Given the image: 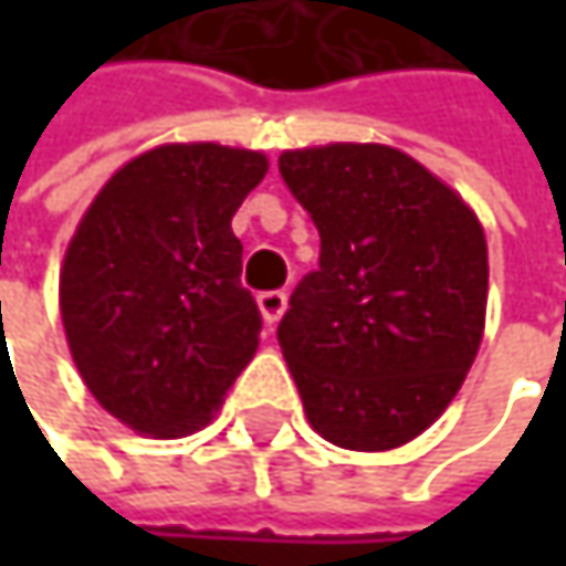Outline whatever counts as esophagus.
Returning a JSON list of instances; mask_svg holds the SVG:
<instances>
[{
    "label": "esophagus",
    "mask_w": 566,
    "mask_h": 566,
    "mask_svg": "<svg viewBox=\"0 0 566 566\" xmlns=\"http://www.w3.org/2000/svg\"><path fill=\"white\" fill-rule=\"evenodd\" d=\"M284 307H287V294H284V291H262V294H259V311H262V317H265L269 324H279Z\"/></svg>",
    "instance_id": "1"
}]
</instances>
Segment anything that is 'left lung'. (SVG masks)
<instances>
[{
	"instance_id": "1",
	"label": "left lung",
	"mask_w": 566,
	"mask_h": 566,
	"mask_svg": "<svg viewBox=\"0 0 566 566\" xmlns=\"http://www.w3.org/2000/svg\"><path fill=\"white\" fill-rule=\"evenodd\" d=\"M279 172L321 235L279 324L304 412L340 449H396L442 416L479 354L485 232L394 147L287 150Z\"/></svg>"
}]
</instances>
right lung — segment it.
Masks as SVG:
<instances>
[{
	"label": "right lung",
	"mask_w": 566,
	"mask_h": 566,
	"mask_svg": "<svg viewBox=\"0 0 566 566\" xmlns=\"http://www.w3.org/2000/svg\"><path fill=\"white\" fill-rule=\"evenodd\" d=\"M269 160L219 144L157 147L117 170L61 269V321L94 399L137 432L209 422L259 350L232 216Z\"/></svg>",
	"instance_id": "1"
}]
</instances>
